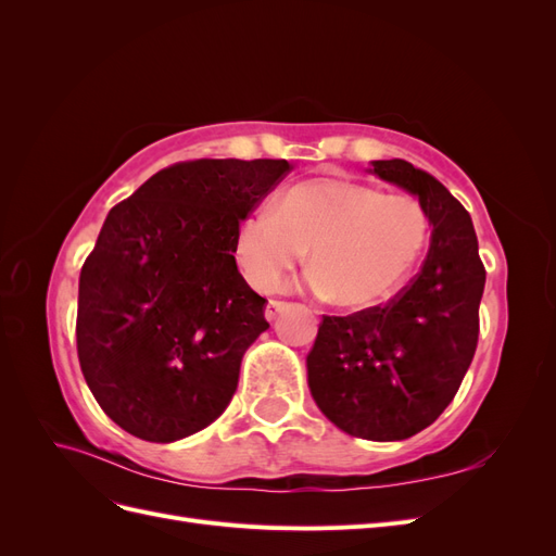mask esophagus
<instances>
[{
  "mask_svg": "<svg viewBox=\"0 0 556 556\" xmlns=\"http://www.w3.org/2000/svg\"><path fill=\"white\" fill-rule=\"evenodd\" d=\"M290 308V304L288 301H278V299H271L266 304V308H264V315H266V319H276L282 311H288Z\"/></svg>",
  "mask_w": 556,
  "mask_h": 556,
  "instance_id": "obj_1",
  "label": "esophagus"
}]
</instances>
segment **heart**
Listing matches in <instances>:
<instances>
[{"instance_id": "obj_1", "label": "heart", "mask_w": 556, "mask_h": 556, "mask_svg": "<svg viewBox=\"0 0 556 556\" xmlns=\"http://www.w3.org/2000/svg\"><path fill=\"white\" fill-rule=\"evenodd\" d=\"M429 237V213L415 197L384 194L345 178H308L285 190L274 206L243 217L233 257L252 288L271 292L311 248L313 288L336 306L364 311L406 285Z\"/></svg>"}]
</instances>
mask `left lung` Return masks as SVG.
<instances>
[{
  "label": "left lung",
  "instance_id": "obj_1",
  "mask_svg": "<svg viewBox=\"0 0 556 556\" xmlns=\"http://www.w3.org/2000/svg\"><path fill=\"white\" fill-rule=\"evenodd\" d=\"M374 174L419 199L431 245L419 274L387 306L323 315L308 352V387L331 422L366 441H403L450 406L473 362L484 266L468 211L406 160Z\"/></svg>",
  "mask_w": 556,
  "mask_h": 556
}]
</instances>
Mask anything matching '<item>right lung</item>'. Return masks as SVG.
<instances>
[{"instance_id":"obj_1","label":"right lung","mask_w":556,"mask_h":556,"mask_svg":"<svg viewBox=\"0 0 556 556\" xmlns=\"http://www.w3.org/2000/svg\"><path fill=\"white\" fill-rule=\"evenodd\" d=\"M290 172L288 160L176 162L111 208L80 268L76 348L127 433L172 443L229 406L245 350L268 329L233 239Z\"/></svg>"}]
</instances>
